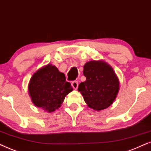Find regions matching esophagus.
I'll return each instance as SVG.
<instances>
[{
  "instance_id": "1",
  "label": "esophagus",
  "mask_w": 151,
  "mask_h": 151,
  "mask_svg": "<svg viewBox=\"0 0 151 151\" xmlns=\"http://www.w3.org/2000/svg\"><path fill=\"white\" fill-rule=\"evenodd\" d=\"M72 87L74 88V89H77L78 86H79V83H78V82L77 81H74L72 82Z\"/></svg>"
}]
</instances>
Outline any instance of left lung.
Here are the masks:
<instances>
[{
	"instance_id": "left-lung-1",
	"label": "left lung",
	"mask_w": 151,
	"mask_h": 151,
	"mask_svg": "<svg viewBox=\"0 0 151 151\" xmlns=\"http://www.w3.org/2000/svg\"><path fill=\"white\" fill-rule=\"evenodd\" d=\"M85 81L79 85L88 107L101 110L113 103L119 89V81L111 66L103 61H90L83 66Z\"/></svg>"
}]
</instances>
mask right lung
I'll return each instance as SVG.
<instances>
[{
  "instance_id": "1",
  "label": "right lung",
  "mask_w": 151,
  "mask_h": 151,
  "mask_svg": "<svg viewBox=\"0 0 151 151\" xmlns=\"http://www.w3.org/2000/svg\"><path fill=\"white\" fill-rule=\"evenodd\" d=\"M73 88L65 81V74L52 64L38 70L30 79L28 90L37 107L52 112L58 109Z\"/></svg>"
}]
</instances>
